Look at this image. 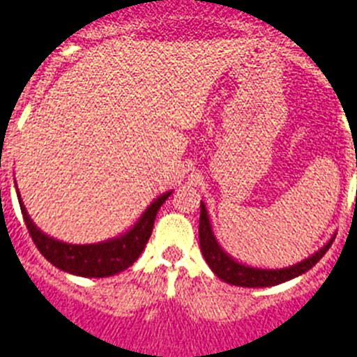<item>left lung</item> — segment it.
Segmentation results:
<instances>
[{"mask_svg":"<svg viewBox=\"0 0 357 357\" xmlns=\"http://www.w3.org/2000/svg\"><path fill=\"white\" fill-rule=\"evenodd\" d=\"M198 234H200V250L204 255L205 261L212 269V273L223 280L225 283H230L235 287H248V289H264V287H274L285 281L294 280V278L305 274L306 271L312 269L317 261L328 253L331 248L335 235L329 238L328 243L324 244L319 251L312 255V257L305 258L303 261H297L294 266L283 267V269H261V267H251L243 264V261L235 260L231 255L221 248V244L215 238L214 230H212L211 215H208L207 207L202 202L200 204V227H198Z\"/></svg>","mask_w":357,"mask_h":357,"instance_id":"8db88e82","label":"left lung"}]
</instances>
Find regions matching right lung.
Listing matches in <instances>:
<instances>
[{"instance_id":"right-lung-1","label":"right lung","mask_w":357,"mask_h":357,"mask_svg":"<svg viewBox=\"0 0 357 357\" xmlns=\"http://www.w3.org/2000/svg\"><path fill=\"white\" fill-rule=\"evenodd\" d=\"M15 191H17L26 228H28L35 246L44 255L45 260L51 261L52 266L58 267L63 273L83 278L114 276V274L122 273L127 267L132 266L149 243L157 212L173 192L166 191L161 196H157L155 200L145 208V212L139 215L138 221L129 230L120 234L119 237L107 238V241L96 244H68L44 234L33 223V219L29 218L28 211L21 200V195H19L17 185H15Z\"/></svg>"}]
</instances>
